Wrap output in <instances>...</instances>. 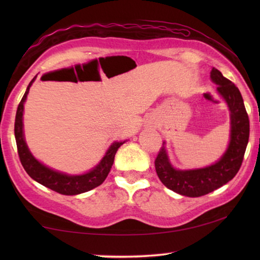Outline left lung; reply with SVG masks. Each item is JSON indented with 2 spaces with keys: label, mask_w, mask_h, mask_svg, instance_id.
I'll return each mask as SVG.
<instances>
[{
  "label": "left lung",
  "mask_w": 260,
  "mask_h": 260,
  "mask_svg": "<svg viewBox=\"0 0 260 260\" xmlns=\"http://www.w3.org/2000/svg\"><path fill=\"white\" fill-rule=\"evenodd\" d=\"M210 77L217 85L218 94L230 110L231 135L226 151L217 161L209 166L178 170L171 164L164 142L155 160L156 172L162 184L171 190L188 197L206 195L231 181L239 172L249 141V117L239 88L215 68L211 70Z\"/></svg>",
  "instance_id": "obj_1"
}]
</instances>
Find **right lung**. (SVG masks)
<instances>
[{"label":"right lung","instance_id":"1","mask_svg":"<svg viewBox=\"0 0 260 260\" xmlns=\"http://www.w3.org/2000/svg\"><path fill=\"white\" fill-rule=\"evenodd\" d=\"M45 77L46 76H43L42 79ZM35 79H37V77H34L32 81L28 83L16 113L15 138L21 165H23L29 177L35 180V181L51 189V190L61 193V195H78V193L89 191L91 189L99 187L107 179L110 170L112 167L114 155H116L117 150L126 141H119V142L114 141L111 146L109 147L104 157L101 159L99 164L83 174H67L42 164L29 151L24 136V104L26 99H27L29 88L35 81Z\"/></svg>","mask_w":260,"mask_h":260}]
</instances>
